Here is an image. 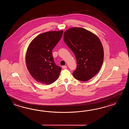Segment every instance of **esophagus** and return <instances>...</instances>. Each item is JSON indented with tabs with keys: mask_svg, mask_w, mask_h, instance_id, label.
<instances>
[{
	"mask_svg": "<svg viewBox=\"0 0 129 129\" xmlns=\"http://www.w3.org/2000/svg\"><path fill=\"white\" fill-rule=\"evenodd\" d=\"M67 68V66H62V68L63 69H66Z\"/></svg>",
	"mask_w": 129,
	"mask_h": 129,
	"instance_id": "obj_1",
	"label": "esophagus"
}]
</instances>
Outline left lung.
<instances>
[{
	"label": "left lung",
	"instance_id": "left-lung-1",
	"mask_svg": "<svg viewBox=\"0 0 129 129\" xmlns=\"http://www.w3.org/2000/svg\"><path fill=\"white\" fill-rule=\"evenodd\" d=\"M63 40L74 53L77 67L73 72L82 82L93 78L100 70L104 60V50L99 38L82 27H71L64 32Z\"/></svg>",
	"mask_w": 129,
	"mask_h": 129
}]
</instances>
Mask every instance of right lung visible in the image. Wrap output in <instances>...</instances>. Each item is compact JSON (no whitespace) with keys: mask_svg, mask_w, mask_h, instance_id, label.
Here are the masks:
<instances>
[{"mask_svg":"<svg viewBox=\"0 0 129 129\" xmlns=\"http://www.w3.org/2000/svg\"><path fill=\"white\" fill-rule=\"evenodd\" d=\"M63 31L42 33L30 43L26 63L31 76L37 82L49 85L58 79L61 68L54 61L52 50L63 35Z\"/></svg>","mask_w":129,"mask_h":129,"instance_id":"right-lung-1","label":"right lung"}]
</instances>
